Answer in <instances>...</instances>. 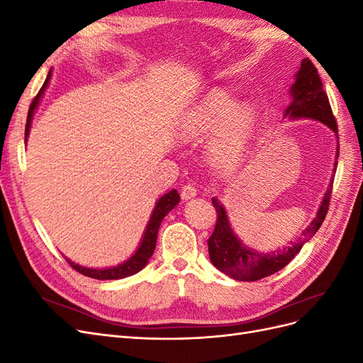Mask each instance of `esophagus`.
<instances>
[{
    "label": "esophagus",
    "instance_id": "34e87169",
    "mask_svg": "<svg viewBox=\"0 0 363 363\" xmlns=\"http://www.w3.org/2000/svg\"><path fill=\"white\" fill-rule=\"evenodd\" d=\"M195 195H196V189L194 188L192 184H186V186H183V189H182V199H183L184 201H188V200L194 199Z\"/></svg>",
    "mask_w": 363,
    "mask_h": 363
}]
</instances>
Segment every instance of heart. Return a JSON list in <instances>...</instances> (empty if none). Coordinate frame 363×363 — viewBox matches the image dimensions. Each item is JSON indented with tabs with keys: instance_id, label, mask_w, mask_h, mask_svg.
<instances>
[{
	"instance_id": "b5f03b06",
	"label": "heart",
	"mask_w": 363,
	"mask_h": 363,
	"mask_svg": "<svg viewBox=\"0 0 363 363\" xmlns=\"http://www.w3.org/2000/svg\"><path fill=\"white\" fill-rule=\"evenodd\" d=\"M259 119L260 108L256 101L235 103L232 92L216 87L186 112L180 125V138L192 142L218 131L208 145V152L219 164H233L256 133Z\"/></svg>"
}]
</instances>
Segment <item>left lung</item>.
Returning <instances> with one entry per match:
<instances>
[{"label":"left lung","mask_w":363,"mask_h":363,"mask_svg":"<svg viewBox=\"0 0 363 363\" xmlns=\"http://www.w3.org/2000/svg\"><path fill=\"white\" fill-rule=\"evenodd\" d=\"M291 103L283 113V118L289 119H313L320 121L321 124L327 125L337 139V125L336 119L332 113L330 103H328L327 94L323 89V82L318 75L316 68L309 59H303L300 69L295 74V82L291 89ZM339 156V142H336V157L333 163V174L330 183L327 186L324 199L320 204V208L311 221V224L303 230V236L296 239L295 242L289 244L284 248L276 251L260 252L242 244L230 225L225 207L216 196L212 199V204L216 208L218 219L212 236L208 238V257H211L213 267L224 272L225 276L232 277L239 281H255L263 277H268L271 274L280 271L298 255L303 245L309 240L318 230H320L324 218L328 211V201H330L332 186L335 172L337 167Z\"/></svg>","instance_id":"obj_1"}]
</instances>
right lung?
I'll return each mask as SVG.
<instances>
[{"label": "right lung", "instance_id": "1", "mask_svg": "<svg viewBox=\"0 0 363 363\" xmlns=\"http://www.w3.org/2000/svg\"><path fill=\"white\" fill-rule=\"evenodd\" d=\"M51 75H52V71L50 69L45 83H43L42 89L39 91V94L36 95V98L33 100V103L30 106L28 116H27V125H26V142H27V138L30 135L33 116H35V112H36V108H38V106L42 100V96L47 91V87H48L50 80H51ZM179 203H180V195L175 189H172V191H169V192H167V194L160 196V199L156 201L155 208H152V213H151L150 221L145 227L144 236H142L136 251L127 260H124L123 263H119V265H116V267L87 268V267L79 265V263H74L68 257H65V259L68 260V263L75 271H79L80 274H83V276H86V277H92V279H96V280H119V279H125V277L133 276V274L139 272L142 268L147 267V263L151 259L152 252H155V248H156V240H157V233H159V227L162 224V219L167 216Z\"/></svg>", "mask_w": 363, "mask_h": 363}]
</instances>
